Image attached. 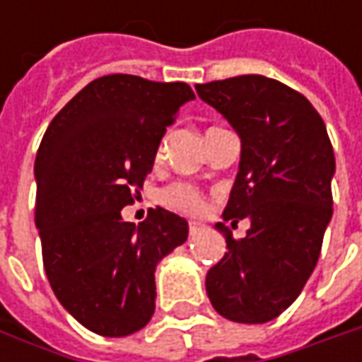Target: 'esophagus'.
Returning <instances> with one entry per match:
<instances>
[{
    "mask_svg": "<svg viewBox=\"0 0 362 362\" xmlns=\"http://www.w3.org/2000/svg\"><path fill=\"white\" fill-rule=\"evenodd\" d=\"M202 231H203L202 223H197V221H191V223H189V235H191V238L199 235Z\"/></svg>",
    "mask_w": 362,
    "mask_h": 362,
    "instance_id": "1",
    "label": "esophagus"
}]
</instances>
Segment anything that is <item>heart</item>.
Listing matches in <instances>:
<instances>
[{"instance_id": "obj_1", "label": "heart", "mask_w": 362, "mask_h": 362, "mask_svg": "<svg viewBox=\"0 0 362 362\" xmlns=\"http://www.w3.org/2000/svg\"><path fill=\"white\" fill-rule=\"evenodd\" d=\"M160 202L169 209L183 214H199L203 209L202 193L189 183H173L160 191Z\"/></svg>"}]
</instances>
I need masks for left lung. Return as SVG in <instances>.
<instances>
[{
    "mask_svg": "<svg viewBox=\"0 0 362 362\" xmlns=\"http://www.w3.org/2000/svg\"><path fill=\"white\" fill-rule=\"evenodd\" d=\"M195 90L242 139L223 221L250 219L242 240L216 223L228 252L207 272L205 290L223 318L262 325L298 298L316 268L332 217V145L308 98L278 80L245 74Z\"/></svg>",
    "mask_w": 362,
    "mask_h": 362,
    "instance_id": "obj_1",
    "label": "left lung"
}]
</instances>
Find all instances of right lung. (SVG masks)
I'll list each match as a JSON object with an SVG mask.
<instances>
[{"label": "right lung", "instance_id": "add662e5", "mask_svg": "<svg viewBox=\"0 0 362 362\" xmlns=\"http://www.w3.org/2000/svg\"><path fill=\"white\" fill-rule=\"evenodd\" d=\"M195 94L185 82L131 74L92 80L49 122L35 155V228L64 308L103 337H127L155 313V268L187 240L183 217L157 207L120 217L153 171L160 139Z\"/></svg>", "mask_w": 362, "mask_h": 362}]
</instances>
